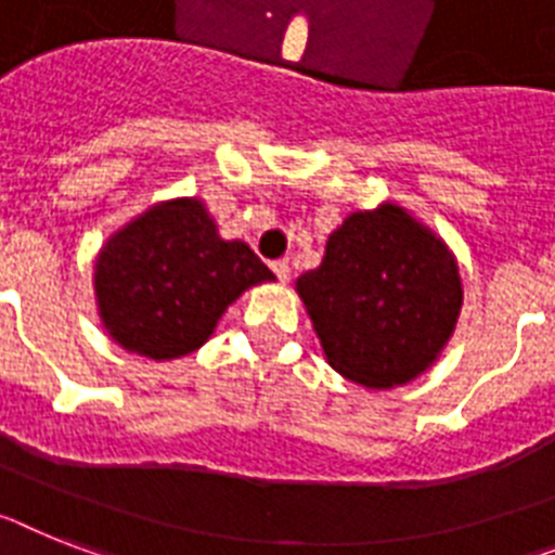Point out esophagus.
<instances>
[{
    "instance_id": "esophagus-1",
    "label": "esophagus",
    "mask_w": 555,
    "mask_h": 555,
    "mask_svg": "<svg viewBox=\"0 0 555 555\" xmlns=\"http://www.w3.org/2000/svg\"><path fill=\"white\" fill-rule=\"evenodd\" d=\"M270 270L276 273L279 282H287V279H291V264H287V259H276V262H270Z\"/></svg>"
}]
</instances>
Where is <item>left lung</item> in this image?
Listing matches in <instances>:
<instances>
[{
    "mask_svg": "<svg viewBox=\"0 0 555 555\" xmlns=\"http://www.w3.org/2000/svg\"><path fill=\"white\" fill-rule=\"evenodd\" d=\"M296 291L330 366L366 389H392L426 372L463 307L449 245L395 203L349 214Z\"/></svg>",
    "mask_w": 555,
    "mask_h": 555,
    "instance_id": "1",
    "label": "left lung"
}]
</instances>
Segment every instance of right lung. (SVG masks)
Here are the masks:
<instances>
[{
	"mask_svg": "<svg viewBox=\"0 0 555 555\" xmlns=\"http://www.w3.org/2000/svg\"><path fill=\"white\" fill-rule=\"evenodd\" d=\"M273 273L240 240H222L203 199L152 206L95 259L98 315L115 344L152 361L189 356L242 293Z\"/></svg>",
	"mask_w": 555,
	"mask_h": 555,
	"instance_id": "right-lung-1",
	"label": "right lung"
}]
</instances>
